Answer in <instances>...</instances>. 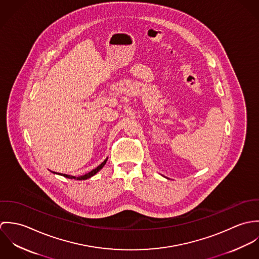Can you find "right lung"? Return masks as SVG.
<instances>
[{
    "mask_svg": "<svg viewBox=\"0 0 259 259\" xmlns=\"http://www.w3.org/2000/svg\"><path fill=\"white\" fill-rule=\"evenodd\" d=\"M107 160H108V158H106L105 160H104V162H102L98 167H96L95 169H93L92 171H90V172H88V174H85L84 176H80V177H78V178H75V177H73V176H68V175H65V174H61V176H63V177H65V178H67V179H74V180H78V181H84V180H88V179H90V178H92L93 176H95L98 171H100V169H102L103 167H104V165L106 164V162H107Z\"/></svg>",
    "mask_w": 259,
    "mask_h": 259,
    "instance_id": "add662e5",
    "label": "right lung"
}]
</instances>
